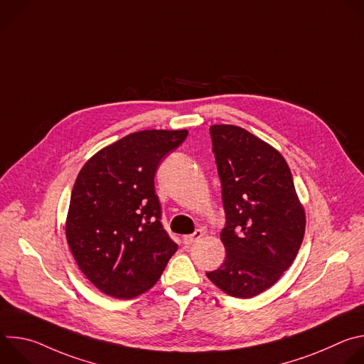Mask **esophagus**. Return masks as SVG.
<instances>
[{
    "instance_id": "1",
    "label": "esophagus",
    "mask_w": 364,
    "mask_h": 364,
    "mask_svg": "<svg viewBox=\"0 0 364 364\" xmlns=\"http://www.w3.org/2000/svg\"><path fill=\"white\" fill-rule=\"evenodd\" d=\"M201 236H203V230H196L193 235H187V236H184L183 237V242H184V245H193V243H196L198 239H201Z\"/></svg>"
}]
</instances>
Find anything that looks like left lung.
Returning <instances> with one entry per match:
<instances>
[{
	"instance_id": "obj_1",
	"label": "left lung",
	"mask_w": 364,
	"mask_h": 364,
	"mask_svg": "<svg viewBox=\"0 0 364 364\" xmlns=\"http://www.w3.org/2000/svg\"><path fill=\"white\" fill-rule=\"evenodd\" d=\"M210 135L226 213V259L205 275L228 295L252 298L292 265L305 212L278 149L236 125H212Z\"/></svg>"
}]
</instances>
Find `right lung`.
Here are the masks:
<instances>
[{
    "label": "right lung",
    "mask_w": 364,
    "mask_h": 364,
    "mask_svg": "<svg viewBox=\"0 0 364 364\" xmlns=\"http://www.w3.org/2000/svg\"><path fill=\"white\" fill-rule=\"evenodd\" d=\"M187 129H145L102 148L75 181L66 239L83 275L103 294L135 298L160 279L177 243L163 229L154 177Z\"/></svg>",
    "instance_id": "right-lung-1"
}]
</instances>
